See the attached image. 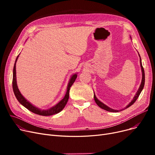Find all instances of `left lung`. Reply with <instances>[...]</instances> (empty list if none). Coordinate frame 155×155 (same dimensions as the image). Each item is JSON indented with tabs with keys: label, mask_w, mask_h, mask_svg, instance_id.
<instances>
[{
	"label": "left lung",
	"mask_w": 155,
	"mask_h": 155,
	"mask_svg": "<svg viewBox=\"0 0 155 155\" xmlns=\"http://www.w3.org/2000/svg\"><path fill=\"white\" fill-rule=\"evenodd\" d=\"M139 56H140V54H139ZM140 65H141V71H142V80H141V85H140V87L139 89H138V91H137V92H136V95H134V98H133V99L132 100V101H131V102H130V103L127 105V106H126L125 108H124V109H121V110H114V109H111V108L109 107L108 106H107L106 105H105L104 103H102V102H101L99 100H98V99H97V97H96L95 95L94 94V97L95 102V103H96L97 105H98V106H99V107L102 108V109H104V110H107V111L113 112H119V111H121V110H124V109H127V107H129L131 106V105H133V104L136 102V100H137V99L138 98V97H139V95H140V94H141V92L142 90H143V88H144V81H145L144 71V68H143V65H142V63H141V58H140Z\"/></svg>",
	"instance_id": "obj_1"
}]
</instances>
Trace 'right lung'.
<instances>
[{
    "instance_id": "add662e5",
    "label": "right lung",
    "mask_w": 155,
    "mask_h": 155,
    "mask_svg": "<svg viewBox=\"0 0 155 155\" xmlns=\"http://www.w3.org/2000/svg\"><path fill=\"white\" fill-rule=\"evenodd\" d=\"M19 55L17 56L16 58L15 63H14V69H13V77H12V88H13V91L14 93V95L16 97V99H18V101L19 102L20 104H21L24 107H25L26 109H28L29 110L31 111L32 112H33L35 114H36L40 115V116H51L53 114H58L60 111H61L65 105H66L68 99H69V91L70 87L73 85V84L74 83L75 81L77 75L74 74L71 77V78L70 79V81L68 84L67 89V92L66 94H65L64 98L58 104H57L54 106L52 107L51 108L47 109V110H41L40 109L35 106H34L33 105L31 104L28 101H27L24 97L22 96V95L21 94L19 88L17 85V82H16V70H15V63L16 61L18 60V58L19 57Z\"/></svg>"
}]
</instances>
